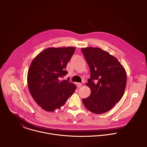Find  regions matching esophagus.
I'll list each match as a JSON object with an SVG mask.
<instances>
[{
  "label": "esophagus",
  "mask_w": 147,
  "mask_h": 147,
  "mask_svg": "<svg viewBox=\"0 0 147 147\" xmlns=\"http://www.w3.org/2000/svg\"><path fill=\"white\" fill-rule=\"evenodd\" d=\"M77 86L79 87V88H80L82 86V84L80 83H77Z\"/></svg>",
  "instance_id": "obj_1"
}]
</instances>
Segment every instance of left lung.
<instances>
[{
    "label": "left lung",
    "mask_w": 147,
    "mask_h": 147,
    "mask_svg": "<svg viewBox=\"0 0 147 147\" xmlns=\"http://www.w3.org/2000/svg\"><path fill=\"white\" fill-rule=\"evenodd\" d=\"M90 68V78L86 85L90 96L82 100L85 107L95 114L110 110L122 97L127 83L125 69L119 61L98 47L82 48Z\"/></svg>",
    "instance_id": "left-lung-1"
}]
</instances>
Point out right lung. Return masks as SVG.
Here are the masks:
<instances>
[{"mask_svg": "<svg viewBox=\"0 0 147 147\" xmlns=\"http://www.w3.org/2000/svg\"><path fill=\"white\" fill-rule=\"evenodd\" d=\"M75 50L74 47L47 48L30 65L27 76L29 90L35 101L45 111L60 109L76 89L74 83L62 80L68 74L67 64Z\"/></svg>", "mask_w": 147, "mask_h": 147, "instance_id": "right-lung-1", "label": "right lung"}]
</instances>
